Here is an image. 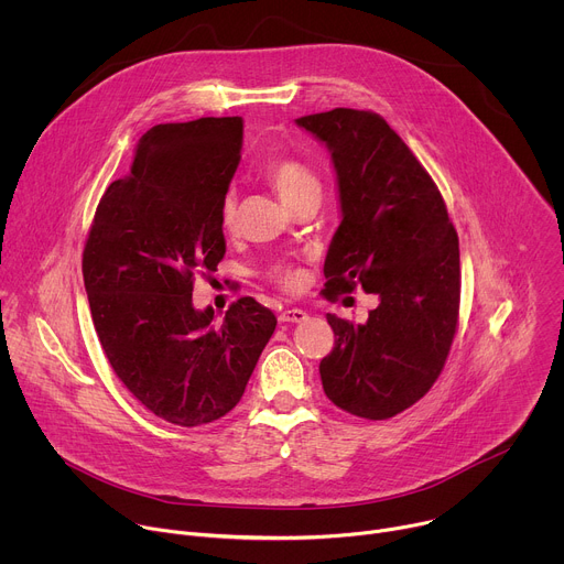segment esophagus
<instances>
[{
	"mask_svg": "<svg viewBox=\"0 0 564 564\" xmlns=\"http://www.w3.org/2000/svg\"><path fill=\"white\" fill-rule=\"evenodd\" d=\"M305 318H307V312H303L299 307H290V310H283L279 314L281 324H301V321H305Z\"/></svg>",
	"mask_w": 564,
	"mask_h": 564,
	"instance_id": "esophagus-1",
	"label": "esophagus"
}]
</instances>
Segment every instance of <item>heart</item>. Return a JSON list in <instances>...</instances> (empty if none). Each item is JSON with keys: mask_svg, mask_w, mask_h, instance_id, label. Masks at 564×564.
I'll list each match as a JSON object with an SVG mask.
<instances>
[{"mask_svg": "<svg viewBox=\"0 0 564 564\" xmlns=\"http://www.w3.org/2000/svg\"><path fill=\"white\" fill-rule=\"evenodd\" d=\"M265 176H268L270 185L276 189V194L288 205H292L305 192L318 189L316 176L301 163V160H296L292 155L272 158L265 167ZM220 225L225 229L236 227V203L231 196H227L220 205ZM265 274L272 283H276L283 290H294L301 283V272L290 263H274L268 268Z\"/></svg>", "mask_w": 564, "mask_h": 564, "instance_id": "1", "label": "heart"}]
</instances>
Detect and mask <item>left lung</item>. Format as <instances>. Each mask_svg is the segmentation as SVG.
Instances as JSON below:
<instances>
[{"label":"left lung","instance_id":"left-lung-1","mask_svg":"<svg viewBox=\"0 0 564 564\" xmlns=\"http://www.w3.org/2000/svg\"><path fill=\"white\" fill-rule=\"evenodd\" d=\"M299 127L326 142L341 225L326 257V294L379 296L366 324L328 314L335 348L318 372L328 399L364 420L420 401L444 370L459 318V240L444 198L409 144L372 111L333 109Z\"/></svg>","mask_w":564,"mask_h":564}]
</instances>
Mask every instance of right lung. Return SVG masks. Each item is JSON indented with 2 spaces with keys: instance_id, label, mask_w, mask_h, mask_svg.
I'll use <instances>...</instances> for the list:
<instances>
[{
  "instance_id": "right-lung-1",
  "label": "right lung",
  "mask_w": 564,
  "mask_h": 564,
  "mask_svg": "<svg viewBox=\"0 0 564 564\" xmlns=\"http://www.w3.org/2000/svg\"><path fill=\"white\" fill-rule=\"evenodd\" d=\"M243 120L198 118L151 127L127 176L102 194L83 254L102 350L155 417L203 426L246 392L276 316L238 299L214 326L192 303L194 276L225 257L220 205L238 167Z\"/></svg>"
}]
</instances>
